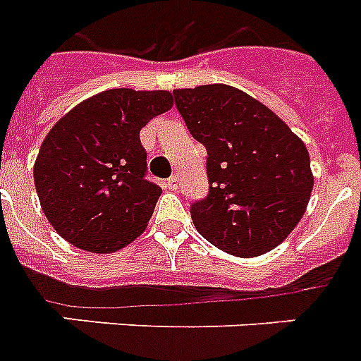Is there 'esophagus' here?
I'll return each mask as SVG.
<instances>
[{"label":"esophagus","instance_id":"obj_1","mask_svg":"<svg viewBox=\"0 0 361 361\" xmlns=\"http://www.w3.org/2000/svg\"><path fill=\"white\" fill-rule=\"evenodd\" d=\"M178 185H180V180H178L176 176H172V178H169V180L165 181V189L169 190H178Z\"/></svg>","mask_w":361,"mask_h":361}]
</instances>
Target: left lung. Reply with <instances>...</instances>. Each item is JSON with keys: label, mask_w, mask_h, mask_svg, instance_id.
<instances>
[{"label": "left lung", "mask_w": 361, "mask_h": 361, "mask_svg": "<svg viewBox=\"0 0 361 361\" xmlns=\"http://www.w3.org/2000/svg\"><path fill=\"white\" fill-rule=\"evenodd\" d=\"M207 150L206 198L190 206L204 239L231 256L272 250L302 219L313 189L310 154L269 107L230 85L172 92Z\"/></svg>", "instance_id": "1"}]
</instances>
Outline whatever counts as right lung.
<instances>
[{"label":"right lung","instance_id":"right-lung-1","mask_svg":"<svg viewBox=\"0 0 361 361\" xmlns=\"http://www.w3.org/2000/svg\"><path fill=\"white\" fill-rule=\"evenodd\" d=\"M172 104L166 90L111 89L75 105L51 128L35 161V187L59 235L109 254L145 231L161 187L146 180L139 133Z\"/></svg>","mask_w":361,"mask_h":361}]
</instances>
